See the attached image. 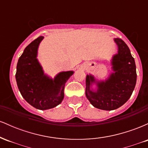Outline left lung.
Segmentation results:
<instances>
[{
  "mask_svg": "<svg viewBox=\"0 0 148 148\" xmlns=\"http://www.w3.org/2000/svg\"><path fill=\"white\" fill-rule=\"evenodd\" d=\"M114 41L118 50L111 60L113 72L105 81H97L91 74L86 79V97L93 106L106 111L115 110L126 103L136 83L135 60L128 46L120 38H115ZM94 83L96 91L91 88Z\"/></svg>",
  "mask_w": 148,
  "mask_h": 148,
  "instance_id": "8db88e82",
  "label": "left lung"
}]
</instances>
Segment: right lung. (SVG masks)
<instances>
[{"instance_id":"1","label":"right lung","mask_w":148,"mask_h":148,"mask_svg":"<svg viewBox=\"0 0 148 148\" xmlns=\"http://www.w3.org/2000/svg\"><path fill=\"white\" fill-rule=\"evenodd\" d=\"M43 36L37 37L27 46L16 65V84L22 97L35 108L47 110L62 102L66 82L73 71L62 72L53 79L44 73L37 60V50Z\"/></svg>"}]
</instances>
